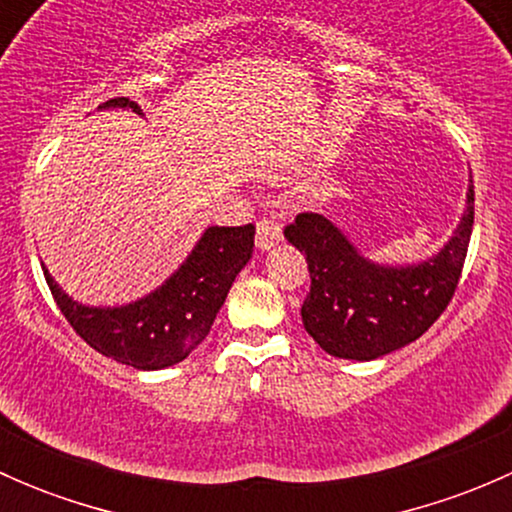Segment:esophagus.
<instances>
[{
    "label": "esophagus",
    "instance_id": "34e87169",
    "mask_svg": "<svg viewBox=\"0 0 512 512\" xmlns=\"http://www.w3.org/2000/svg\"><path fill=\"white\" fill-rule=\"evenodd\" d=\"M282 240V225L277 223V220L272 218H262L260 223H257V250L267 252L272 250V247L277 245V242Z\"/></svg>",
    "mask_w": 512,
    "mask_h": 512
}]
</instances>
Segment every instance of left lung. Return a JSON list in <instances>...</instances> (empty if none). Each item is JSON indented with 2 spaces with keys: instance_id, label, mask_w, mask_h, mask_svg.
I'll return each instance as SVG.
<instances>
[{
  "instance_id": "left-lung-1",
  "label": "left lung",
  "mask_w": 512,
  "mask_h": 512,
  "mask_svg": "<svg viewBox=\"0 0 512 512\" xmlns=\"http://www.w3.org/2000/svg\"><path fill=\"white\" fill-rule=\"evenodd\" d=\"M473 183V180H471ZM473 232V185L451 240L418 265H379L361 255L332 220L299 213L285 237L307 257L302 322L339 359L371 361L416 342L451 302Z\"/></svg>"
}]
</instances>
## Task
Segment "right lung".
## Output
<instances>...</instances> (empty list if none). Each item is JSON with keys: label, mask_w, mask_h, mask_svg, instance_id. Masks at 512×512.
<instances>
[{"label": "right lung", "mask_w": 512, "mask_h": 512, "mask_svg": "<svg viewBox=\"0 0 512 512\" xmlns=\"http://www.w3.org/2000/svg\"><path fill=\"white\" fill-rule=\"evenodd\" d=\"M98 108L141 106L111 98ZM255 225L208 227L188 260L146 297L123 307H86L71 299L44 267L61 314L89 347L133 369L156 371L183 361L213 327L237 272L250 262Z\"/></svg>", "instance_id": "obj_1"}]
</instances>
